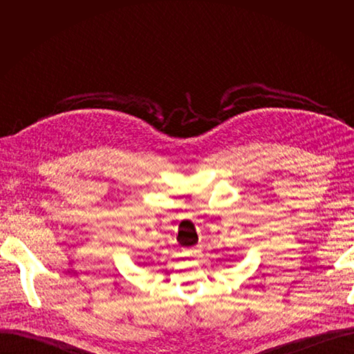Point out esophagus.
Here are the masks:
<instances>
[{"label":"esophagus","instance_id":"obj_1","mask_svg":"<svg viewBox=\"0 0 354 354\" xmlns=\"http://www.w3.org/2000/svg\"><path fill=\"white\" fill-rule=\"evenodd\" d=\"M183 252H185V255H187V257H199V255L202 254V245H196V246H194V248L185 250Z\"/></svg>","mask_w":354,"mask_h":354}]
</instances>
